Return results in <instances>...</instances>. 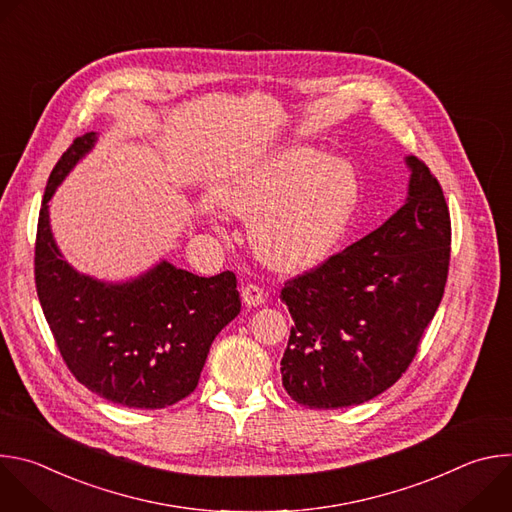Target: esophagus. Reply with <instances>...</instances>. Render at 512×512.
I'll list each match as a JSON object with an SVG mask.
<instances>
[{
  "instance_id": "1",
  "label": "esophagus",
  "mask_w": 512,
  "mask_h": 512,
  "mask_svg": "<svg viewBox=\"0 0 512 512\" xmlns=\"http://www.w3.org/2000/svg\"><path fill=\"white\" fill-rule=\"evenodd\" d=\"M241 298H243V304L249 306V308H257V306H261L265 302L263 289L259 285H253V283H249V285H245L241 289Z\"/></svg>"
}]
</instances>
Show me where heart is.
Listing matches in <instances>:
<instances>
[{"mask_svg": "<svg viewBox=\"0 0 512 512\" xmlns=\"http://www.w3.org/2000/svg\"><path fill=\"white\" fill-rule=\"evenodd\" d=\"M358 192V174L348 160L291 145L237 170L216 198L235 216H255L249 239L265 265L302 271L334 251L356 210Z\"/></svg>", "mask_w": 512, "mask_h": 512, "instance_id": "b5f03b06", "label": "heart"}]
</instances>
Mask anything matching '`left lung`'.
Instances as JSON below:
<instances>
[{
	"label": "left lung",
	"instance_id": "left-lung-1",
	"mask_svg": "<svg viewBox=\"0 0 512 512\" xmlns=\"http://www.w3.org/2000/svg\"><path fill=\"white\" fill-rule=\"evenodd\" d=\"M405 204L367 237L281 289L294 326L281 358L287 395L310 409L360 405L409 367L442 302L450 212L440 182L405 156Z\"/></svg>",
	"mask_w": 512,
	"mask_h": 512
}]
</instances>
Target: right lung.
<instances>
[{"instance_id":"add662e5","label":"right lung","mask_w":512,"mask_h":512,"mask_svg":"<svg viewBox=\"0 0 512 512\" xmlns=\"http://www.w3.org/2000/svg\"><path fill=\"white\" fill-rule=\"evenodd\" d=\"M95 143V131L77 137L48 178L34 259L38 300L79 383L123 407L162 409L196 389L212 340L241 312L237 277H198L166 259L125 281L72 267L52 235L50 200Z\"/></svg>"}]
</instances>
